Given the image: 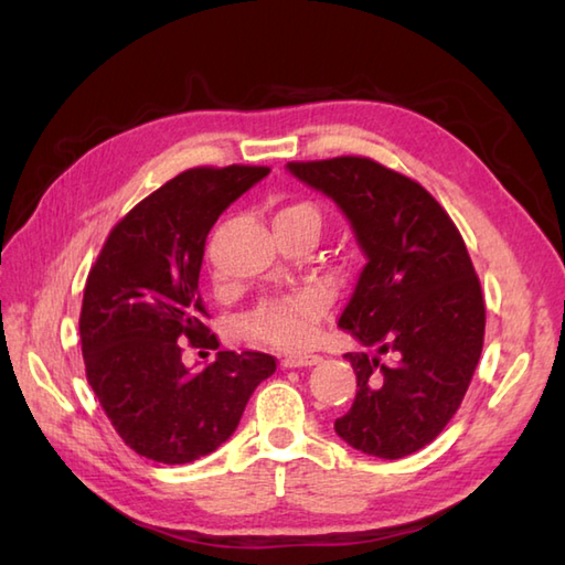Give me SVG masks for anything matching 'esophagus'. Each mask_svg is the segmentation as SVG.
Masks as SVG:
<instances>
[{"instance_id": "esophagus-1", "label": "esophagus", "mask_w": 565, "mask_h": 565, "mask_svg": "<svg viewBox=\"0 0 565 565\" xmlns=\"http://www.w3.org/2000/svg\"><path fill=\"white\" fill-rule=\"evenodd\" d=\"M320 362L318 354H286L281 359L284 369H298V366H316Z\"/></svg>"}]
</instances>
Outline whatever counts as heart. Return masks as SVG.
Returning a JSON list of instances; mask_svg holds the SVG:
<instances>
[{"mask_svg": "<svg viewBox=\"0 0 565 565\" xmlns=\"http://www.w3.org/2000/svg\"><path fill=\"white\" fill-rule=\"evenodd\" d=\"M286 215H296L310 225H320V215L308 203H296L276 213V218H286ZM330 298L322 289H303L294 296L279 298L262 306L257 313H252L247 320V330L255 338L276 344V347H298L306 344L316 334V326L320 318L326 316Z\"/></svg>", "mask_w": 565, "mask_h": 565, "instance_id": "obj_1", "label": "heart"}]
</instances>
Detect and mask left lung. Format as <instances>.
<instances>
[{"mask_svg":"<svg viewBox=\"0 0 565 565\" xmlns=\"http://www.w3.org/2000/svg\"><path fill=\"white\" fill-rule=\"evenodd\" d=\"M338 203L366 264L338 326L356 395L338 437L376 459H403L447 427L483 350L486 303L456 225L413 179L369 158L286 164Z\"/></svg>","mask_w":565,"mask_h":565,"instance_id":"left-lung-1","label":"left lung"}]
</instances>
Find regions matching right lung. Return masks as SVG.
Instances as JSON below:
<instances>
[{
    "label": "right lung",
    "instance_id": "add662e5",
    "mask_svg": "<svg viewBox=\"0 0 565 565\" xmlns=\"http://www.w3.org/2000/svg\"><path fill=\"white\" fill-rule=\"evenodd\" d=\"M267 167H196L170 179L118 223L84 286L79 338L92 391L130 449L191 463L233 437L249 395L276 371L264 352H218L199 374L182 342L218 350L199 291L203 247L218 215Z\"/></svg>",
    "mask_w": 565,
    "mask_h": 565
}]
</instances>
